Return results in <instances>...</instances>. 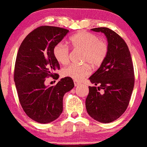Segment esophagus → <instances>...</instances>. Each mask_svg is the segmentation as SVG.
<instances>
[{"label": "esophagus", "mask_w": 147, "mask_h": 147, "mask_svg": "<svg viewBox=\"0 0 147 147\" xmlns=\"http://www.w3.org/2000/svg\"><path fill=\"white\" fill-rule=\"evenodd\" d=\"M74 84H75V86H78L79 85H80L81 84L79 82H77V81H76V80L74 81Z\"/></svg>", "instance_id": "34e87169"}]
</instances>
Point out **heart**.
I'll return each mask as SVG.
<instances>
[{
	"mask_svg": "<svg viewBox=\"0 0 147 147\" xmlns=\"http://www.w3.org/2000/svg\"><path fill=\"white\" fill-rule=\"evenodd\" d=\"M69 43L75 50L84 51L83 62L89 63L92 66H99L102 64L109 52V45L105 41L99 39L94 34L87 32H80L70 37ZM54 57L59 63L66 64L70 58V50L63 43H57L52 50ZM91 69L88 64L77 65L70 64L62 70L65 77H70L76 81H82L90 75Z\"/></svg>",
	"mask_w": 147,
	"mask_h": 147,
	"instance_id": "1",
	"label": "heart"
}]
</instances>
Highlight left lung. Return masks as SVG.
Returning a JSON list of instances; mask_svg holds the SVG:
<instances>
[{
	"instance_id": "obj_1",
	"label": "left lung",
	"mask_w": 147,
	"mask_h": 147,
	"mask_svg": "<svg viewBox=\"0 0 147 147\" xmlns=\"http://www.w3.org/2000/svg\"><path fill=\"white\" fill-rule=\"evenodd\" d=\"M92 30L106 35L109 52L99 68L89 78L98 87L89 86L86 107L94 119L110 123L120 117L129 106L135 83L133 61L127 44L113 30L108 28Z\"/></svg>"
}]
</instances>
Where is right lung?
I'll return each mask as SVG.
<instances>
[{
    "mask_svg": "<svg viewBox=\"0 0 147 147\" xmlns=\"http://www.w3.org/2000/svg\"><path fill=\"white\" fill-rule=\"evenodd\" d=\"M69 30L43 25L27 35L20 45L15 62L14 79L23 111L33 120L47 124L63 111V97L74 87L70 77L61 79L55 86H47L48 77L59 78L55 71L59 63L52 53Z\"/></svg>",
    "mask_w": 147,
    "mask_h": 147,
    "instance_id": "1",
    "label": "right lung"
}]
</instances>
